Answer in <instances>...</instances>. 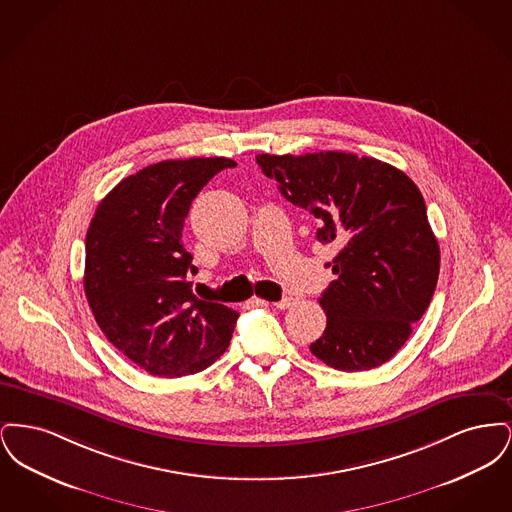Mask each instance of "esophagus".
<instances>
[{"mask_svg": "<svg viewBox=\"0 0 512 512\" xmlns=\"http://www.w3.org/2000/svg\"><path fill=\"white\" fill-rule=\"evenodd\" d=\"M293 297H284V299H280V301H276V303H272L276 309H290L292 307Z\"/></svg>", "mask_w": 512, "mask_h": 512, "instance_id": "esophagus-1", "label": "esophagus"}]
</instances>
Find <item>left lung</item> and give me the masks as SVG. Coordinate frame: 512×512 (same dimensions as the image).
I'll list each match as a JSON object with an SVG mask.
<instances>
[{
    "instance_id": "obj_1",
    "label": "left lung",
    "mask_w": 512,
    "mask_h": 512,
    "mask_svg": "<svg viewBox=\"0 0 512 512\" xmlns=\"http://www.w3.org/2000/svg\"><path fill=\"white\" fill-rule=\"evenodd\" d=\"M290 203L317 219V240L338 255V276L318 299L326 330L311 353L332 368L384 365L403 347L438 284L439 245L413 180L372 157L343 151L257 155Z\"/></svg>"
}]
</instances>
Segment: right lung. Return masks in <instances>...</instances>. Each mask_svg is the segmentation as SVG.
<instances>
[{"mask_svg": "<svg viewBox=\"0 0 512 512\" xmlns=\"http://www.w3.org/2000/svg\"><path fill=\"white\" fill-rule=\"evenodd\" d=\"M226 157L161 161L124 178L99 201L86 234L84 292L101 332L153 376L205 370L226 351L238 313L199 299L182 245L184 220Z\"/></svg>", "mask_w": 512, "mask_h": 512, "instance_id": "1", "label": "right lung"}]
</instances>
